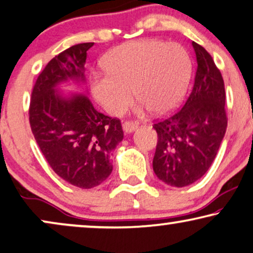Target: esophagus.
<instances>
[{"instance_id": "obj_1", "label": "esophagus", "mask_w": 253, "mask_h": 253, "mask_svg": "<svg viewBox=\"0 0 253 253\" xmlns=\"http://www.w3.org/2000/svg\"><path fill=\"white\" fill-rule=\"evenodd\" d=\"M137 126L138 124L134 122H125L123 124V128L126 133H131V131H134L137 128Z\"/></svg>"}]
</instances>
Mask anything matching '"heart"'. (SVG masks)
<instances>
[{
	"instance_id": "heart-1",
	"label": "heart",
	"mask_w": 253,
	"mask_h": 253,
	"mask_svg": "<svg viewBox=\"0 0 253 253\" xmlns=\"http://www.w3.org/2000/svg\"><path fill=\"white\" fill-rule=\"evenodd\" d=\"M103 64L105 72L91 74V91L113 116L126 111L131 91L138 99V113L150 109L157 113L169 111L186 92L191 73L186 49L175 42L161 40L119 45L105 56Z\"/></svg>"
}]
</instances>
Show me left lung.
Wrapping results in <instances>:
<instances>
[{
    "label": "left lung",
    "mask_w": 253,
    "mask_h": 253,
    "mask_svg": "<svg viewBox=\"0 0 253 253\" xmlns=\"http://www.w3.org/2000/svg\"><path fill=\"white\" fill-rule=\"evenodd\" d=\"M197 67L186 103L156 122L158 135L152 167L170 187H186L208 172L225 136L226 92L221 72L212 56L193 41Z\"/></svg>",
    "instance_id": "1"
}]
</instances>
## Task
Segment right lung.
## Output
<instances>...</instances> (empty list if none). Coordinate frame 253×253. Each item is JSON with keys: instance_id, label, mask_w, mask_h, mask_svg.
I'll use <instances>...</instances> for the list:
<instances>
[{"instance_id": "1", "label": "right lung", "mask_w": 253, "mask_h": 253, "mask_svg": "<svg viewBox=\"0 0 253 253\" xmlns=\"http://www.w3.org/2000/svg\"><path fill=\"white\" fill-rule=\"evenodd\" d=\"M94 42L66 49L49 62L35 81L30 125L42 155L57 175L90 189L112 172L110 155L124 137L122 123L96 111L84 95L63 97L57 84L84 81L87 51Z\"/></svg>"}]
</instances>
